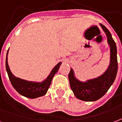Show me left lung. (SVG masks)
I'll use <instances>...</instances> for the list:
<instances>
[{
  "mask_svg": "<svg viewBox=\"0 0 122 122\" xmlns=\"http://www.w3.org/2000/svg\"><path fill=\"white\" fill-rule=\"evenodd\" d=\"M106 33L107 41L110 46V62L105 73L94 79L86 82H80L74 76V71L71 69L69 74L70 86L77 99L84 101H95L99 99L109 90L116 78L118 71L117 49L112 35L106 27L100 24Z\"/></svg>",
  "mask_w": 122,
  "mask_h": 122,
  "instance_id": "left-lung-1",
  "label": "left lung"
}]
</instances>
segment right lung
<instances>
[{"mask_svg":"<svg viewBox=\"0 0 122 122\" xmlns=\"http://www.w3.org/2000/svg\"><path fill=\"white\" fill-rule=\"evenodd\" d=\"M8 50L7 51L6 58V69L10 82L13 86V87H14L15 90L23 96L30 99H35L44 95L48 91V88L50 86L53 77L59 69V66L61 64V62L59 63L52 69L50 74H49V76L46 78V79L44 80L43 82H30V81L21 79L20 78H17L14 75H13L12 72L10 71V69L8 64Z\"/></svg>","mask_w":122,"mask_h":122,"instance_id":"add662e5","label":"right lung"}]
</instances>
